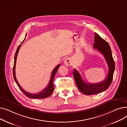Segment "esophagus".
Instances as JSON below:
<instances>
[{"label":"esophagus","instance_id":"1","mask_svg":"<svg viewBox=\"0 0 127 127\" xmlns=\"http://www.w3.org/2000/svg\"><path fill=\"white\" fill-rule=\"evenodd\" d=\"M64 64L66 65V66H70L71 65V60L69 58H67V59H65L64 60Z\"/></svg>","mask_w":127,"mask_h":127}]
</instances>
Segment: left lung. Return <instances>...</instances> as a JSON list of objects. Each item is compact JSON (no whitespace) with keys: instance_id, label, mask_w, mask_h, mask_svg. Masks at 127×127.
Masks as SVG:
<instances>
[{"instance_id":"left-lung-1","label":"left lung","mask_w":127,"mask_h":127,"mask_svg":"<svg viewBox=\"0 0 127 127\" xmlns=\"http://www.w3.org/2000/svg\"><path fill=\"white\" fill-rule=\"evenodd\" d=\"M94 42L95 43L93 44V48L100 52L103 55L108 65L109 72L107 77L103 81L97 83H89L85 82L79 72L74 69L73 75L77 87L80 91L86 95L97 94L107 90L112 83L115 70V62L108 43L96 33H95Z\"/></svg>"}]
</instances>
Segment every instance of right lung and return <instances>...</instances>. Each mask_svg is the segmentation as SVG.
Instances as JSON below:
<instances>
[{
	"label": "right lung",
	"mask_w": 127,
	"mask_h": 127,
	"mask_svg": "<svg viewBox=\"0 0 127 127\" xmlns=\"http://www.w3.org/2000/svg\"><path fill=\"white\" fill-rule=\"evenodd\" d=\"M27 34H26V36ZM25 40V39H24ZM24 40L23 41V42L22 43H23L24 41ZM21 46V44L20 45L16 50V51L15 52V57H14V66H13V77H14V80L16 82V83L17 84V85H18V88H19V89L22 91V92L24 93V94L30 98H34V99H44L47 97H48L49 96L51 95V94L52 93L53 90H54V85L53 84V79L55 78V75H56V72L58 69V68L60 66V64L58 65L56 67L53 69V70H52V74H51V78H50V80L49 81V84L47 85V87L44 89V90H43L41 92H40L39 93H37V94H32V93H30L28 92H27L26 91H24L22 88L21 86L18 83V82L17 81V79L16 78V76H15V65H16V59H17V54L18 51L20 49V47Z\"/></svg>",
	"instance_id": "add662e5"
}]
</instances>
